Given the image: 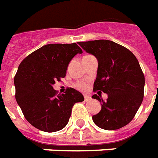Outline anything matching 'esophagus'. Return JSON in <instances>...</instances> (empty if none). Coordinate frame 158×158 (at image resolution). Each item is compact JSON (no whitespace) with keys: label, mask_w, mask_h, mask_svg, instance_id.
<instances>
[{"label":"esophagus","mask_w":158,"mask_h":158,"mask_svg":"<svg viewBox=\"0 0 158 158\" xmlns=\"http://www.w3.org/2000/svg\"><path fill=\"white\" fill-rule=\"evenodd\" d=\"M91 100V98L89 95H84V101L85 102H89Z\"/></svg>","instance_id":"34e87169"}]
</instances>
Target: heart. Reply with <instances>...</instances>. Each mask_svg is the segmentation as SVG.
I'll list each match as a JSON object with an SVG mask.
<instances>
[{
  "instance_id": "obj_1",
  "label": "heart",
  "mask_w": 158,
  "mask_h": 158,
  "mask_svg": "<svg viewBox=\"0 0 158 158\" xmlns=\"http://www.w3.org/2000/svg\"><path fill=\"white\" fill-rule=\"evenodd\" d=\"M76 87L77 88H79V89H84L86 87H85V85L83 84H80V83H79V84H76Z\"/></svg>"
}]
</instances>
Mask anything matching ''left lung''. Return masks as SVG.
<instances>
[{
	"label": "left lung",
	"instance_id": "1",
	"mask_svg": "<svg viewBox=\"0 0 158 158\" xmlns=\"http://www.w3.org/2000/svg\"><path fill=\"white\" fill-rule=\"evenodd\" d=\"M86 52L98 61L94 91L107 94L104 101L94 94L102 109L93 116L99 128L106 130L124 127L135 117L143 99L144 74L135 56L125 47L109 40L79 42Z\"/></svg>",
	"mask_w": 158,
	"mask_h": 158
}]
</instances>
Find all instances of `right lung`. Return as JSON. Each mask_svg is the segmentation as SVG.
<instances>
[{
	"label": "right lung",
	"instance_id": "1",
	"mask_svg": "<svg viewBox=\"0 0 158 158\" xmlns=\"http://www.w3.org/2000/svg\"><path fill=\"white\" fill-rule=\"evenodd\" d=\"M83 53L76 43L48 44L29 54L19 65L14 84L15 99L24 117L44 132L65 127L73 106L84 100L81 93L67 89L57 94L52 85L65 77L69 61Z\"/></svg>",
	"mask_w": 158,
	"mask_h": 158
}]
</instances>
